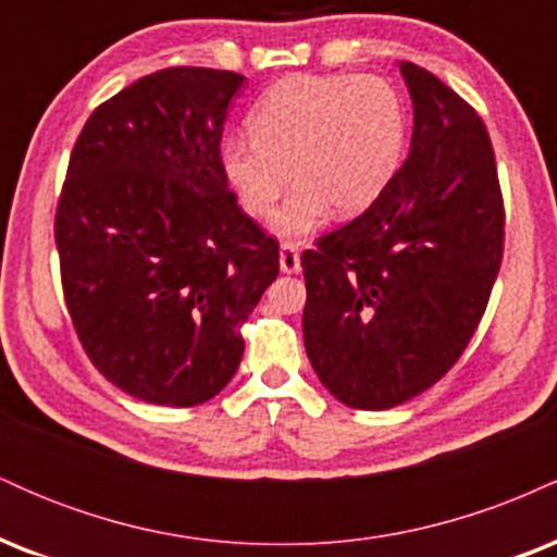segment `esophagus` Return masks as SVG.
<instances>
[{"label": "esophagus", "mask_w": 557, "mask_h": 557, "mask_svg": "<svg viewBox=\"0 0 557 557\" xmlns=\"http://www.w3.org/2000/svg\"><path fill=\"white\" fill-rule=\"evenodd\" d=\"M280 270L285 274H296L300 270V253L296 243H283L280 246Z\"/></svg>", "instance_id": "esophagus-1"}]
</instances>
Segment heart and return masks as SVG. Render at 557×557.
Instances as JSON below:
<instances>
[{"instance_id": "b5f03b06", "label": "heart", "mask_w": 557, "mask_h": 557, "mask_svg": "<svg viewBox=\"0 0 557 557\" xmlns=\"http://www.w3.org/2000/svg\"><path fill=\"white\" fill-rule=\"evenodd\" d=\"M251 138H227L222 164L243 209L267 216L296 183L272 227L304 238L330 209H369L398 172L406 144L400 96L374 75H290L248 114Z\"/></svg>"}]
</instances>
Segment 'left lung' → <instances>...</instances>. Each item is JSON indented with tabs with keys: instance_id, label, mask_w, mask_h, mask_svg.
Returning <instances> with one entry per match:
<instances>
[{
	"instance_id": "obj_1",
	"label": "left lung",
	"mask_w": 557,
	"mask_h": 557,
	"mask_svg": "<svg viewBox=\"0 0 557 557\" xmlns=\"http://www.w3.org/2000/svg\"><path fill=\"white\" fill-rule=\"evenodd\" d=\"M411 151L372 207L300 257L304 345L322 385L361 411L417 398L476 332L503 261L505 214L482 117L398 62Z\"/></svg>"
}]
</instances>
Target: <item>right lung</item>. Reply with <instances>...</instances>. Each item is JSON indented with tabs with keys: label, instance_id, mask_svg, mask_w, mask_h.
Here are the masks:
<instances>
[{
	"label": "right lung",
	"instance_id": "1",
	"mask_svg": "<svg viewBox=\"0 0 557 557\" xmlns=\"http://www.w3.org/2000/svg\"><path fill=\"white\" fill-rule=\"evenodd\" d=\"M246 78L168 67L96 107L70 154L54 238L88 359L154 406L214 398L243 359L240 324L280 272L220 157Z\"/></svg>",
	"mask_w": 557,
	"mask_h": 557
}]
</instances>
